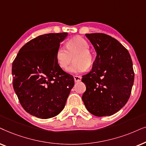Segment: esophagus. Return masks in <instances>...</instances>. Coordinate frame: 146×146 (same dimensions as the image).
Masks as SVG:
<instances>
[{
    "instance_id": "obj_1",
    "label": "esophagus",
    "mask_w": 146,
    "mask_h": 146,
    "mask_svg": "<svg viewBox=\"0 0 146 146\" xmlns=\"http://www.w3.org/2000/svg\"><path fill=\"white\" fill-rule=\"evenodd\" d=\"M73 77H74L75 82H76V83H78V82H79V81H81V76H78V75H74Z\"/></svg>"
}]
</instances>
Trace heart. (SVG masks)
<instances>
[{
  "label": "heart",
  "instance_id": "b5f03b06",
  "mask_svg": "<svg viewBox=\"0 0 146 146\" xmlns=\"http://www.w3.org/2000/svg\"><path fill=\"white\" fill-rule=\"evenodd\" d=\"M74 57V63L67 69L70 73L85 72L93 63V58L89 51V44L85 38L75 37L68 40L65 46H61L56 52V61L61 69H65Z\"/></svg>",
  "mask_w": 146,
  "mask_h": 146
}]
</instances>
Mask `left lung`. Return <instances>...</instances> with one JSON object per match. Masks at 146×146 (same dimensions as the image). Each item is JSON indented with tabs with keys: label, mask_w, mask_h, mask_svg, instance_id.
<instances>
[{
	"label": "left lung",
	"mask_w": 146,
	"mask_h": 146,
	"mask_svg": "<svg viewBox=\"0 0 146 146\" xmlns=\"http://www.w3.org/2000/svg\"><path fill=\"white\" fill-rule=\"evenodd\" d=\"M97 53L91 71L83 76L86 86L82 100L93 115H111L126 104L134 81L133 63L128 50L112 36L86 34Z\"/></svg>",
	"instance_id": "1"
}]
</instances>
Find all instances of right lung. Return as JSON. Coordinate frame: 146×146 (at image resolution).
Masks as SVG:
<instances>
[{"mask_svg": "<svg viewBox=\"0 0 146 146\" xmlns=\"http://www.w3.org/2000/svg\"><path fill=\"white\" fill-rule=\"evenodd\" d=\"M67 33L38 36L19 50L13 63V85L19 102L31 115L55 117L63 110L74 78L58 65L56 52Z\"/></svg>", "mask_w": 146, "mask_h": 146, "instance_id": "add662e5", "label": "right lung"}]
</instances>
